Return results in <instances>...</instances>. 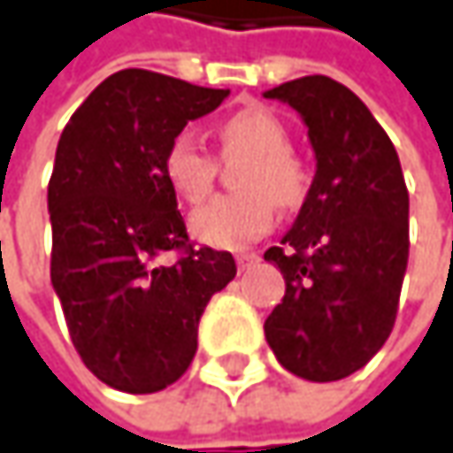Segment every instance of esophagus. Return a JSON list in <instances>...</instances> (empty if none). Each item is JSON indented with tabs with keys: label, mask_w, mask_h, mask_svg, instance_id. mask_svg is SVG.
I'll return each instance as SVG.
<instances>
[{
	"label": "esophagus",
	"mask_w": 453,
	"mask_h": 453,
	"mask_svg": "<svg viewBox=\"0 0 453 453\" xmlns=\"http://www.w3.org/2000/svg\"><path fill=\"white\" fill-rule=\"evenodd\" d=\"M257 262H259V254H254V251H241V254H235V265H238L241 272L251 269Z\"/></svg>",
	"instance_id": "obj_1"
}]
</instances>
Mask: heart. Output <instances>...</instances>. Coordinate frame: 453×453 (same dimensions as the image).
<instances>
[{"label": "heart", "instance_id": "heart-1", "mask_svg": "<svg viewBox=\"0 0 453 453\" xmlns=\"http://www.w3.org/2000/svg\"><path fill=\"white\" fill-rule=\"evenodd\" d=\"M223 155H249L238 173L243 191L223 194L194 212L191 233L218 249H241L274 226L277 204L298 210L311 194V168L290 150L288 127L265 108H243L220 124ZM163 173L171 188L191 204L212 194L218 163L188 132L176 134L165 155Z\"/></svg>", "mask_w": 453, "mask_h": 453}]
</instances>
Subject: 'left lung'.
Segmentation results:
<instances>
[{
    "label": "left lung",
    "instance_id": "1",
    "mask_svg": "<svg viewBox=\"0 0 453 453\" xmlns=\"http://www.w3.org/2000/svg\"><path fill=\"white\" fill-rule=\"evenodd\" d=\"M309 127L316 176L293 230L265 259L285 296L265 321L269 348L296 376L340 381L389 340L410 254V196L396 150L342 82L311 74L265 93Z\"/></svg>",
    "mask_w": 453,
    "mask_h": 453
}]
</instances>
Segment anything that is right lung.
Masks as SVG:
<instances>
[{"label": "right lung", "mask_w": 453, "mask_h": 453, "mask_svg": "<svg viewBox=\"0 0 453 453\" xmlns=\"http://www.w3.org/2000/svg\"><path fill=\"white\" fill-rule=\"evenodd\" d=\"M230 90L121 69L64 127L49 181L51 282L82 363L108 387L152 394L196 352L210 298L235 277L230 251L196 249L163 155ZM176 253L173 263L163 256Z\"/></svg>", "instance_id": "obj_1"}]
</instances>
